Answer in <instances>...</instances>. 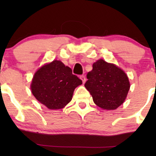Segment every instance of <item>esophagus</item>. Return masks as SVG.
I'll list each match as a JSON object with an SVG mask.
<instances>
[{
  "label": "esophagus",
  "mask_w": 156,
  "mask_h": 156,
  "mask_svg": "<svg viewBox=\"0 0 156 156\" xmlns=\"http://www.w3.org/2000/svg\"><path fill=\"white\" fill-rule=\"evenodd\" d=\"M80 78L82 80V81H83V83H85V82H86V78H85V76H80Z\"/></svg>",
  "instance_id": "1"
}]
</instances>
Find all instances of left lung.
Returning <instances> with one entry per match:
<instances>
[{
    "mask_svg": "<svg viewBox=\"0 0 156 156\" xmlns=\"http://www.w3.org/2000/svg\"><path fill=\"white\" fill-rule=\"evenodd\" d=\"M87 73L85 87L98 106L114 110L123 103L130 89L127 75L120 68L100 59Z\"/></svg>",
    "mask_w": 156,
    "mask_h": 156,
    "instance_id": "8db88e82",
    "label": "left lung"
}]
</instances>
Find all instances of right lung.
<instances>
[{
    "instance_id": "right-lung-1",
    "label": "right lung",
    "mask_w": 156,
    "mask_h": 156,
    "mask_svg": "<svg viewBox=\"0 0 156 156\" xmlns=\"http://www.w3.org/2000/svg\"><path fill=\"white\" fill-rule=\"evenodd\" d=\"M81 83L71 68L55 60L37 71L31 88L41 103L50 109H60L71 101L75 89Z\"/></svg>"
}]
</instances>
